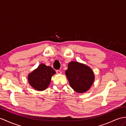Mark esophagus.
I'll return each mask as SVG.
<instances>
[{"label": "esophagus", "instance_id": "34e87169", "mask_svg": "<svg viewBox=\"0 0 126 126\" xmlns=\"http://www.w3.org/2000/svg\"><path fill=\"white\" fill-rule=\"evenodd\" d=\"M56 72H57V73L58 74H61V72L60 71V70H56Z\"/></svg>", "mask_w": 126, "mask_h": 126}]
</instances>
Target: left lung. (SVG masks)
<instances>
[{"label":"left lung","instance_id":"obj_1","mask_svg":"<svg viewBox=\"0 0 126 126\" xmlns=\"http://www.w3.org/2000/svg\"><path fill=\"white\" fill-rule=\"evenodd\" d=\"M65 74L70 87L78 93L88 91L94 80V73L90 67L76 61L68 63Z\"/></svg>","mask_w":126,"mask_h":126}]
</instances>
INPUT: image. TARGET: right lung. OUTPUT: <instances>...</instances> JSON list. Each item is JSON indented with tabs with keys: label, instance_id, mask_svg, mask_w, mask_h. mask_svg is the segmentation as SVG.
<instances>
[{
	"label": "right lung",
	"instance_id": "1",
	"mask_svg": "<svg viewBox=\"0 0 126 126\" xmlns=\"http://www.w3.org/2000/svg\"><path fill=\"white\" fill-rule=\"evenodd\" d=\"M56 73L55 70L44 63L40 64L38 68L30 73L28 76L30 85L35 89L43 91L50 83L51 78Z\"/></svg>",
	"mask_w": 126,
	"mask_h": 126
}]
</instances>
